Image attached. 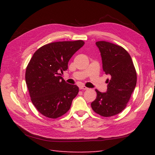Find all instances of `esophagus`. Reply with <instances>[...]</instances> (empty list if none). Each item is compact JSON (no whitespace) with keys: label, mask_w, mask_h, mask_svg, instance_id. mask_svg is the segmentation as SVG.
<instances>
[{"label":"esophagus","mask_w":155,"mask_h":155,"mask_svg":"<svg viewBox=\"0 0 155 155\" xmlns=\"http://www.w3.org/2000/svg\"><path fill=\"white\" fill-rule=\"evenodd\" d=\"M79 88H80V90H87V89H88L87 87H85V86H84V85L80 86Z\"/></svg>","instance_id":"1"}]
</instances>
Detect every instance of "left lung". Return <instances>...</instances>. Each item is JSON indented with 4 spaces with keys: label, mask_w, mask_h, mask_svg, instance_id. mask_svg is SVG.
Returning a JSON list of instances; mask_svg holds the SVG:
<instances>
[{
    "label": "left lung",
    "mask_w": 155,
    "mask_h": 155,
    "mask_svg": "<svg viewBox=\"0 0 155 155\" xmlns=\"http://www.w3.org/2000/svg\"><path fill=\"white\" fill-rule=\"evenodd\" d=\"M96 44L101 52L103 71L111 78L107 80L106 93L96 90V98L91 106L101 116H114L127 107L137 83V72L130 54L123 47L105 41Z\"/></svg>",
    "instance_id": "8db88e82"
}]
</instances>
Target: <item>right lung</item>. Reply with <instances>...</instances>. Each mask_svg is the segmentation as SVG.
Here are the masks:
<instances>
[{"label":"right lung","mask_w":155,"mask_h":155,"mask_svg":"<svg viewBox=\"0 0 155 155\" xmlns=\"http://www.w3.org/2000/svg\"><path fill=\"white\" fill-rule=\"evenodd\" d=\"M85 42L83 40L52 42L40 47L31 57L26 69L25 80L31 100L45 117L56 119L67 113L78 93L60 72L67 70L68 61Z\"/></svg>","instance_id":"1"}]
</instances>
